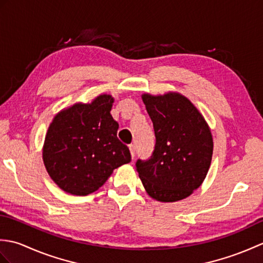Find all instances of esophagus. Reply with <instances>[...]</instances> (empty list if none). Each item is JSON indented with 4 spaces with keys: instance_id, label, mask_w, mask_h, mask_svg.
Instances as JSON below:
<instances>
[{
    "instance_id": "obj_1",
    "label": "esophagus",
    "mask_w": 263,
    "mask_h": 263,
    "mask_svg": "<svg viewBox=\"0 0 263 263\" xmlns=\"http://www.w3.org/2000/svg\"><path fill=\"white\" fill-rule=\"evenodd\" d=\"M128 149H130V153H131L132 159H133V158H135V156H136V148H135V146H133V144H130V146H128Z\"/></svg>"
}]
</instances>
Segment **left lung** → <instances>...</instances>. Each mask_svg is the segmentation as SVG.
Wrapping results in <instances>:
<instances>
[{
  "label": "left lung",
  "mask_w": 263,
  "mask_h": 263,
  "mask_svg": "<svg viewBox=\"0 0 263 263\" xmlns=\"http://www.w3.org/2000/svg\"><path fill=\"white\" fill-rule=\"evenodd\" d=\"M153 121L156 144L147 160L136 163L147 193L161 202L187 198L206 176L214 142L210 128L197 107L177 92L142 95Z\"/></svg>",
  "instance_id": "8db88e82"
}]
</instances>
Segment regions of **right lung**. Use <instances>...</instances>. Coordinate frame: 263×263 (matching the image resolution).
<instances>
[{
  "mask_svg": "<svg viewBox=\"0 0 263 263\" xmlns=\"http://www.w3.org/2000/svg\"><path fill=\"white\" fill-rule=\"evenodd\" d=\"M114 98L100 95L90 104H74L55 115L43 148L47 173L70 194L88 195L104 185L117 167L131 161L117 139L110 115Z\"/></svg>",
  "mask_w": 263,
  "mask_h": 263,
  "instance_id": "add662e5",
  "label": "right lung"
}]
</instances>
